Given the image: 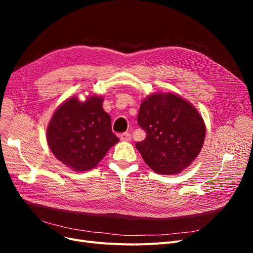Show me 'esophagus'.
<instances>
[{"mask_svg":"<svg viewBox=\"0 0 253 253\" xmlns=\"http://www.w3.org/2000/svg\"><path fill=\"white\" fill-rule=\"evenodd\" d=\"M132 138V136L129 133H122L120 134V139L124 140V141H129Z\"/></svg>","mask_w":253,"mask_h":253,"instance_id":"obj_1","label":"esophagus"}]
</instances>
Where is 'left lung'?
Wrapping results in <instances>:
<instances>
[{
	"mask_svg": "<svg viewBox=\"0 0 253 253\" xmlns=\"http://www.w3.org/2000/svg\"><path fill=\"white\" fill-rule=\"evenodd\" d=\"M137 121L147 137L136 142V149L154 172L177 174L200 154L206 135L204 120L181 97L151 95L142 101Z\"/></svg>",
	"mask_w": 253,
	"mask_h": 253,
	"instance_id": "left-lung-1",
	"label": "left lung"
}]
</instances>
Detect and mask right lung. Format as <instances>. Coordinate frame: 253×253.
Masks as SVG:
<instances>
[{
	"instance_id": "add662e5",
	"label": "right lung",
	"mask_w": 253,
	"mask_h": 253,
	"mask_svg": "<svg viewBox=\"0 0 253 253\" xmlns=\"http://www.w3.org/2000/svg\"><path fill=\"white\" fill-rule=\"evenodd\" d=\"M102 101L97 96L84 102L73 97L59 106L49 121L46 137L50 151L75 171L93 169L119 141Z\"/></svg>"
}]
</instances>
